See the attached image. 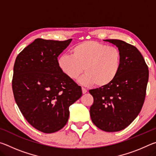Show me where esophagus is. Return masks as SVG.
Instances as JSON below:
<instances>
[{"instance_id": "esophagus-1", "label": "esophagus", "mask_w": 156, "mask_h": 156, "mask_svg": "<svg viewBox=\"0 0 156 156\" xmlns=\"http://www.w3.org/2000/svg\"><path fill=\"white\" fill-rule=\"evenodd\" d=\"M82 91H83V94H86L87 92V90L85 88L82 87Z\"/></svg>"}]
</instances>
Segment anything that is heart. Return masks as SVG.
<instances>
[{"instance_id": "1", "label": "heart", "mask_w": 156, "mask_h": 156, "mask_svg": "<svg viewBox=\"0 0 156 156\" xmlns=\"http://www.w3.org/2000/svg\"><path fill=\"white\" fill-rule=\"evenodd\" d=\"M60 70L72 80L84 72L80 83L84 86H107L115 80L122 65V53L118 47L94 41H84L63 54L58 60Z\"/></svg>"}]
</instances>
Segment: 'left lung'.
<instances>
[{
  "instance_id": "obj_1",
  "label": "left lung",
  "mask_w": 156,
  "mask_h": 156,
  "mask_svg": "<svg viewBox=\"0 0 156 156\" xmlns=\"http://www.w3.org/2000/svg\"><path fill=\"white\" fill-rule=\"evenodd\" d=\"M122 53L120 72L112 83L91 89L90 115L97 127L107 132L122 130L135 120L143 106L149 69L141 53L125 41L107 39Z\"/></svg>"
}]
</instances>
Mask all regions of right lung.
I'll list each match as a JSON object with an SVG mask.
<instances>
[{
    "instance_id": "1",
    "label": "right lung",
    "mask_w": 156,
    "mask_h": 156,
    "mask_svg": "<svg viewBox=\"0 0 156 156\" xmlns=\"http://www.w3.org/2000/svg\"><path fill=\"white\" fill-rule=\"evenodd\" d=\"M72 39L36 38L15 60L12 90L18 108L30 125L45 133L64 127L69 107L80 98L82 89L58 65V57Z\"/></svg>"
}]
</instances>
